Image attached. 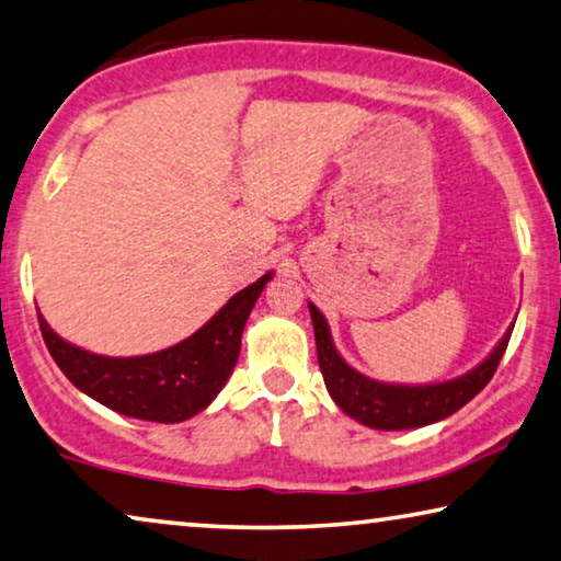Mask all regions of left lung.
Instances as JSON below:
<instances>
[{
	"label": "left lung",
	"mask_w": 561,
	"mask_h": 561,
	"mask_svg": "<svg viewBox=\"0 0 561 561\" xmlns=\"http://www.w3.org/2000/svg\"><path fill=\"white\" fill-rule=\"evenodd\" d=\"M309 314L314 324L317 360L334 403L357 423L375 431H408L431 425L443 417L454 415L479 396L494 378L499 360L506 353L508 337H512L514 324L504 332L499 345L491 350L489 357L468 370L461 378L446 382H428V386H398V382H380L367 378L350 367L334 347L332 334L324 314L309 302Z\"/></svg>",
	"instance_id": "obj_1"
}]
</instances>
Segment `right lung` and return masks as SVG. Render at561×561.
<instances>
[{
	"mask_svg": "<svg viewBox=\"0 0 561 561\" xmlns=\"http://www.w3.org/2000/svg\"><path fill=\"white\" fill-rule=\"evenodd\" d=\"M266 272L237 291L204 328L179 345L136 357L88 353L62 340L39 314V330L57 367L75 388L111 411L153 423H181L211 405L239 360L241 332L259 295L272 279Z\"/></svg>",
	"mask_w": 561,
	"mask_h": 561,
	"instance_id": "obj_1",
	"label": "right lung"
}]
</instances>
